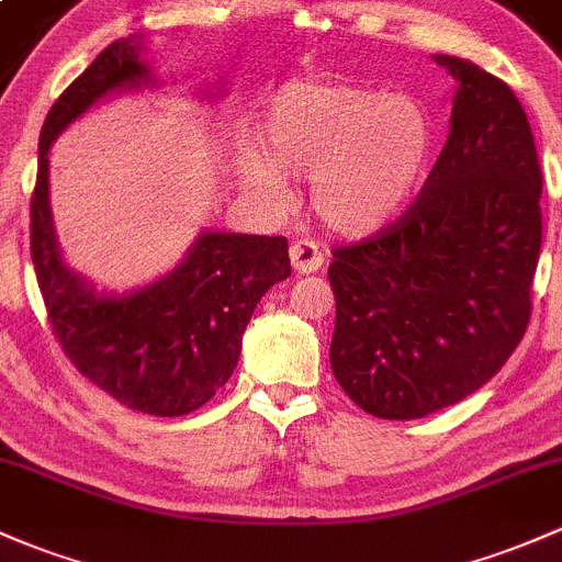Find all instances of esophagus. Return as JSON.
I'll return each instance as SVG.
<instances>
[{"label": "esophagus", "instance_id": "obj_1", "mask_svg": "<svg viewBox=\"0 0 562 562\" xmlns=\"http://www.w3.org/2000/svg\"><path fill=\"white\" fill-rule=\"evenodd\" d=\"M289 257H292V265L297 273H316L324 265V255L318 249L316 240L311 238H297L292 246H289Z\"/></svg>", "mask_w": 562, "mask_h": 562}]
</instances>
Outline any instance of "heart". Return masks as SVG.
Returning a JSON list of instances; mask_svg holds the SVG:
<instances>
[{
  "label": "heart",
  "instance_id": "obj_1",
  "mask_svg": "<svg viewBox=\"0 0 562 562\" xmlns=\"http://www.w3.org/2000/svg\"><path fill=\"white\" fill-rule=\"evenodd\" d=\"M265 160L244 179L270 206L289 198L286 177L307 173L311 206L329 231L367 235L402 214L434 149L428 106L409 93L353 82H289L262 117Z\"/></svg>",
  "mask_w": 562,
  "mask_h": 562
}]
</instances>
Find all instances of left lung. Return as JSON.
<instances>
[{
	"instance_id": "8db88e82",
	"label": "left lung",
	"mask_w": 562,
	"mask_h": 562,
	"mask_svg": "<svg viewBox=\"0 0 562 562\" xmlns=\"http://www.w3.org/2000/svg\"><path fill=\"white\" fill-rule=\"evenodd\" d=\"M450 136L396 222L331 255L329 364L364 413L415 420L504 367L530 318L541 166L512 88L456 56Z\"/></svg>"
}]
</instances>
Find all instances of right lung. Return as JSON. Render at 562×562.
I'll return each mask as SVG.
<instances>
[{"label": "right lung", "mask_w": 562, "mask_h": 562, "mask_svg": "<svg viewBox=\"0 0 562 562\" xmlns=\"http://www.w3.org/2000/svg\"><path fill=\"white\" fill-rule=\"evenodd\" d=\"M138 37L112 42L58 95L40 134L32 195V262L53 335L90 383L125 407L177 418L203 407L233 375L262 294L292 276L283 235L201 233L171 273L125 294L95 292L64 262L50 214V144L114 90L155 86Z\"/></svg>", "instance_id": "obj_1"}]
</instances>
